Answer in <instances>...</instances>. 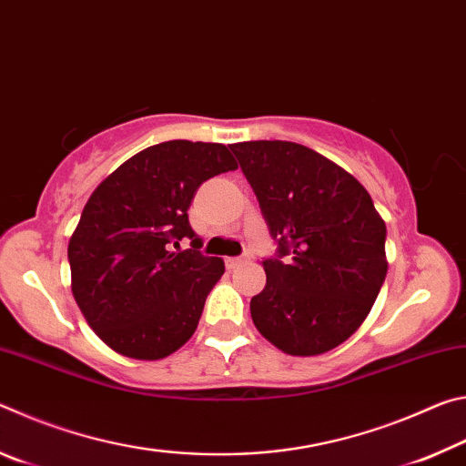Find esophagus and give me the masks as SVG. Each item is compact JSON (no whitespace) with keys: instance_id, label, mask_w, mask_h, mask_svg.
I'll list each match as a JSON object with an SVG mask.
<instances>
[{"instance_id":"esophagus-1","label":"esophagus","mask_w":466,"mask_h":466,"mask_svg":"<svg viewBox=\"0 0 466 466\" xmlns=\"http://www.w3.org/2000/svg\"><path fill=\"white\" fill-rule=\"evenodd\" d=\"M248 257H228L226 258V267L228 269H236V267H240L244 261H247Z\"/></svg>"}]
</instances>
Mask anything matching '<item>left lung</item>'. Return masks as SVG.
Wrapping results in <instances>:
<instances>
[{"mask_svg": "<svg viewBox=\"0 0 466 466\" xmlns=\"http://www.w3.org/2000/svg\"><path fill=\"white\" fill-rule=\"evenodd\" d=\"M230 149L278 242L250 317L289 356H319L350 339L372 310L386 269V226L350 172L294 141Z\"/></svg>", "mask_w": 466, "mask_h": 466, "instance_id": "1", "label": "left lung"}]
</instances>
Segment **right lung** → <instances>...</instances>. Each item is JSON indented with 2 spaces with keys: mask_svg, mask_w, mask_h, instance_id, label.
Masks as SVG:
<instances>
[{
  "mask_svg": "<svg viewBox=\"0 0 466 466\" xmlns=\"http://www.w3.org/2000/svg\"><path fill=\"white\" fill-rule=\"evenodd\" d=\"M236 168L224 144L172 139L141 149L90 195L67 258L76 302L110 350L162 360L191 339L224 261L197 250L187 211L201 183ZM183 238L192 248L175 251Z\"/></svg>",
  "mask_w": 466,
  "mask_h": 466,
  "instance_id": "1",
  "label": "right lung"
}]
</instances>
